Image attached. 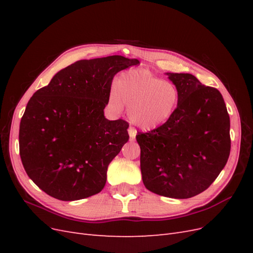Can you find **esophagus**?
<instances>
[{
  "label": "esophagus",
  "instance_id": "34e87169",
  "mask_svg": "<svg viewBox=\"0 0 253 253\" xmlns=\"http://www.w3.org/2000/svg\"><path fill=\"white\" fill-rule=\"evenodd\" d=\"M127 132H128V135H129V138L134 139L135 136H136V129H135V127L129 126V127L127 128Z\"/></svg>",
  "mask_w": 253,
  "mask_h": 253
}]
</instances>
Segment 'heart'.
<instances>
[{"label":"heart","instance_id":"b5f03b06","mask_svg":"<svg viewBox=\"0 0 253 253\" xmlns=\"http://www.w3.org/2000/svg\"><path fill=\"white\" fill-rule=\"evenodd\" d=\"M178 90L143 70L121 73L114 81L110 105L115 112L128 106V118L144 129L154 128L171 117L178 103Z\"/></svg>","mask_w":253,"mask_h":253}]
</instances>
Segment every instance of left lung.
Instances as JSON below:
<instances>
[{
	"mask_svg": "<svg viewBox=\"0 0 253 253\" xmlns=\"http://www.w3.org/2000/svg\"><path fill=\"white\" fill-rule=\"evenodd\" d=\"M178 103L164 125L137 133L145 188L158 195L190 198L208 189L230 154V118L224 98L191 74L167 73Z\"/></svg>",
	"mask_w": 253,
	"mask_h": 253,
	"instance_id": "8db88e82",
	"label": "left lung"
}]
</instances>
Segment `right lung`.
Returning a JSON list of instances; mask_svg holds the SVG:
<instances>
[{"label": "right lung", "instance_id": "obj_1", "mask_svg": "<svg viewBox=\"0 0 253 253\" xmlns=\"http://www.w3.org/2000/svg\"><path fill=\"white\" fill-rule=\"evenodd\" d=\"M137 59L80 60L58 72L30 98L20 122L23 167L36 185L60 201L100 192L110 163L128 140L126 120H108L114 76Z\"/></svg>", "mask_w": 253, "mask_h": 253}]
</instances>
